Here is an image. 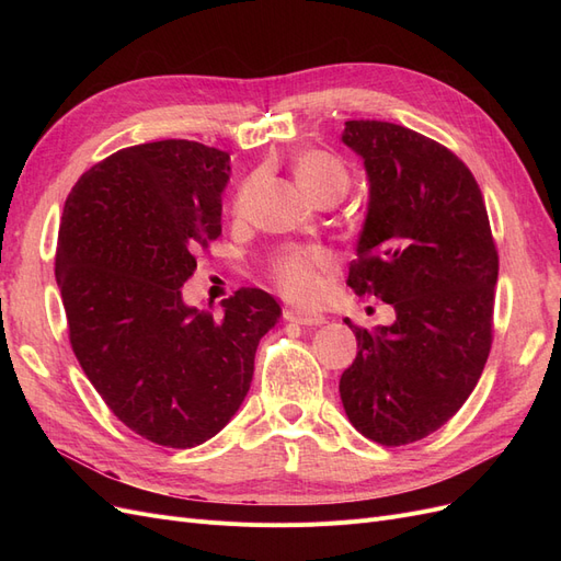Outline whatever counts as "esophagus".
<instances>
[{"label": "esophagus", "mask_w": 561, "mask_h": 561, "mask_svg": "<svg viewBox=\"0 0 561 561\" xmlns=\"http://www.w3.org/2000/svg\"><path fill=\"white\" fill-rule=\"evenodd\" d=\"M285 320L297 322V325L304 328H318V325H325L328 318L318 313V311H304V309H285Z\"/></svg>", "instance_id": "1"}]
</instances>
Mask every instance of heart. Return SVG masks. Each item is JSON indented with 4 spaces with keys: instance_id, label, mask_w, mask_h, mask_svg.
Returning <instances> with one entry per match:
<instances>
[{
    "instance_id": "obj_1",
    "label": "heart",
    "mask_w": 561,
    "mask_h": 561,
    "mask_svg": "<svg viewBox=\"0 0 561 561\" xmlns=\"http://www.w3.org/2000/svg\"><path fill=\"white\" fill-rule=\"evenodd\" d=\"M293 173L299 190L311 203L322 196L342 198L348 190V171L336 157L320 149H304L293 159ZM252 194V182L243 184L233 201V213L245 215ZM332 268V260L322 250H287L271 264V278L278 290L299 301H313L322 293V274Z\"/></svg>"
}]
</instances>
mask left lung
Returning <instances> with one entry per match:
<instances>
[{"label": "left lung", "instance_id": "left-lung-1", "mask_svg": "<svg viewBox=\"0 0 561 561\" xmlns=\"http://www.w3.org/2000/svg\"><path fill=\"white\" fill-rule=\"evenodd\" d=\"M369 201L348 285L393 304V325L355 330L339 379L355 431L416 443L461 410L491 348L499 254L478 182L443 145L388 122H346Z\"/></svg>", "mask_w": 561, "mask_h": 561}]
</instances>
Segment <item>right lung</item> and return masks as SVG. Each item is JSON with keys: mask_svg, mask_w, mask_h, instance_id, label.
Listing matches in <instances>:
<instances>
[{"mask_svg": "<svg viewBox=\"0 0 561 561\" xmlns=\"http://www.w3.org/2000/svg\"><path fill=\"white\" fill-rule=\"evenodd\" d=\"M229 154L192 140L126 147L65 201L56 280L72 351L130 431L173 449L203 445L243 404L260 339L280 318L257 287L198 311L180 287L222 233Z\"/></svg>", "mask_w": 561, "mask_h": 561, "instance_id": "obj_1", "label": "right lung"}]
</instances>
